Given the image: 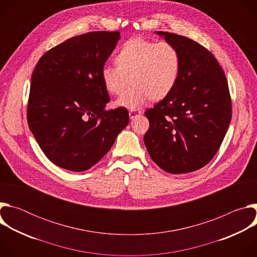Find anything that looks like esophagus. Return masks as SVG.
<instances>
[{"label": "esophagus", "instance_id": "34e87169", "mask_svg": "<svg viewBox=\"0 0 257 257\" xmlns=\"http://www.w3.org/2000/svg\"><path fill=\"white\" fill-rule=\"evenodd\" d=\"M139 115H141V111H139V109H131V111H129V117L131 120Z\"/></svg>", "mask_w": 257, "mask_h": 257}]
</instances>
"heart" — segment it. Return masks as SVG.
I'll use <instances>...</instances> for the list:
<instances>
[{"mask_svg":"<svg viewBox=\"0 0 257 257\" xmlns=\"http://www.w3.org/2000/svg\"><path fill=\"white\" fill-rule=\"evenodd\" d=\"M115 61L117 66L101 68V81L109 93L119 94L130 78L132 85L115 102L128 109H138L151 98L160 100L168 96L178 83L182 66L180 53L174 45L141 38L127 41Z\"/></svg>","mask_w":257,"mask_h":257,"instance_id":"1","label":"heart"}]
</instances>
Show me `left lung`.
Instances as JSON below:
<instances>
[{
	"instance_id": "left-lung-1",
	"label": "left lung",
	"mask_w": 257,
	"mask_h": 257,
	"mask_svg": "<svg viewBox=\"0 0 257 257\" xmlns=\"http://www.w3.org/2000/svg\"><path fill=\"white\" fill-rule=\"evenodd\" d=\"M181 56L174 90L145 112L150 129L144 144L153 161L170 174L201 169L214 157L229 128L232 107L225 73L215 58L194 41L156 31Z\"/></svg>"
}]
</instances>
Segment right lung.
<instances>
[{"label": "right lung", "instance_id": "1", "mask_svg": "<svg viewBox=\"0 0 257 257\" xmlns=\"http://www.w3.org/2000/svg\"><path fill=\"white\" fill-rule=\"evenodd\" d=\"M120 38L119 31L81 34L47 52L35 66L28 126L46 157L62 169H90L129 123L125 107L105 111L109 97L100 76Z\"/></svg>", "mask_w": 257, "mask_h": 257}]
</instances>
